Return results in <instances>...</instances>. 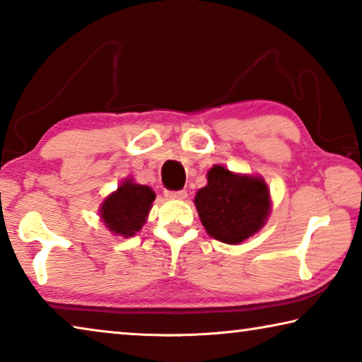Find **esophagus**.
Returning a JSON list of instances; mask_svg holds the SVG:
<instances>
[{
    "instance_id": "obj_1",
    "label": "esophagus",
    "mask_w": 362,
    "mask_h": 362,
    "mask_svg": "<svg viewBox=\"0 0 362 362\" xmlns=\"http://www.w3.org/2000/svg\"><path fill=\"white\" fill-rule=\"evenodd\" d=\"M164 196H166L168 199L180 201V199L187 198V192H185V189H180V192H166V193H164Z\"/></svg>"
}]
</instances>
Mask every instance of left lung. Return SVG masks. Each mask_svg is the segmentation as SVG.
<instances>
[{
	"label": "left lung",
	"instance_id": "obj_1",
	"mask_svg": "<svg viewBox=\"0 0 362 362\" xmlns=\"http://www.w3.org/2000/svg\"><path fill=\"white\" fill-rule=\"evenodd\" d=\"M206 177L194 206L207 235L225 244H241L265 226L272 196L263 177L236 174L222 164H214Z\"/></svg>",
	"mask_w": 362,
	"mask_h": 362
}]
</instances>
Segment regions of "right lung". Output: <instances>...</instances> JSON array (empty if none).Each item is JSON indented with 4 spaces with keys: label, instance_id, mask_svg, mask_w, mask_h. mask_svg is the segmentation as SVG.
Returning <instances> with one entry per match:
<instances>
[{
    "label": "right lung",
    "instance_id": "add662e5",
    "mask_svg": "<svg viewBox=\"0 0 362 362\" xmlns=\"http://www.w3.org/2000/svg\"><path fill=\"white\" fill-rule=\"evenodd\" d=\"M155 198L148 185H140L127 177L102 201L100 220L115 236L131 238L142 230Z\"/></svg>",
    "mask_w": 362,
    "mask_h": 362
}]
</instances>
